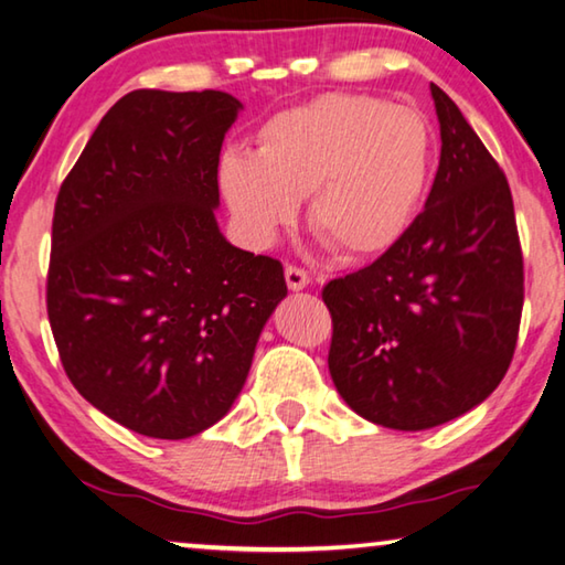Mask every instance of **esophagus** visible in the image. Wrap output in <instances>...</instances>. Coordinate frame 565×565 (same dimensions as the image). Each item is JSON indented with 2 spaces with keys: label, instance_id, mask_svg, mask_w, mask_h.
<instances>
[{
  "label": "esophagus",
  "instance_id": "1",
  "mask_svg": "<svg viewBox=\"0 0 565 565\" xmlns=\"http://www.w3.org/2000/svg\"><path fill=\"white\" fill-rule=\"evenodd\" d=\"M284 274H286V284H289V289L291 291H301V289H306V286H309V274H306L303 269H299V266H286L284 269Z\"/></svg>",
  "mask_w": 565,
  "mask_h": 565
}]
</instances>
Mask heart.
Wrapping results in <instances>:
<instances>
[{
    "label": "heart",
    "mask_w": 565,
    "mask_h": 565,
    "mask_svg": "<svg viewBox=\"0 0 565 565\" xmlns=\"http://www.w3.org/2000/svg\"><path fill=\"white\" fill-rule=\"evenodd\" d=\"M434 134L411 107L327 94L264 124L259 149L226 151L218 186L248 244L271 246L309 196L317 234L351 259L388 252L424 202Z\"/></svg>",
    "instance_id": "obj_1"
}]
</instances>
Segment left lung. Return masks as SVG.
Segmentation results:
<instances>
[{"instance_id":"8db88e82","label":"left lung","mask_w":565,"mask_h":565,"mask_svg":"<svg viewBox=\"0 0 565 565\" xmlns=\"http://www.w3.org/2000/svg\"><path fill=\"white\" fill-rule=\"evenodd\" d=\"M441 159L420 212L371 266L323 286L329 371L371 424L424 431L463 416L509 371L523 309V256L501 167L431 84Z\"/></svg>"}]
</instances>
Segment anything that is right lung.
Here are the masks:
<instances>
[{
	"instance_id": "1",
	"label": "right lung",
	"mask_w": 565,
	"mask_h": 565,
	"mask_svg": "<svg viewBox=\"0 0 565 565\" xmlns=\"http://www.w3.org/2000/svg\"><path fill=\"white\" fill-rule=\"evenodd\" d=\"M242 102L137 89L104 114L56 196L46 313L74 388L179 441L242 394L284 266L226 242L218 154Z\"/></svg>"
}]
</instances>
